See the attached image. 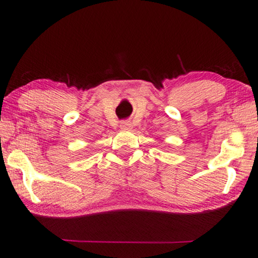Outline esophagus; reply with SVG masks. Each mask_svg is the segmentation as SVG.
Segmentation results:
<instances>
[{"label":"esophagus","mask_w":258,"mask_h":258,"mask_svg":"<svg viewBox=\"0 0 258 258\" xmlns=\"http://www.w3.org/2000/svg\"><path fill=\"white\" fill-rule=\"evenodd\" d=\"M132 122H130V121H128V120H126V121H122L121 122V124H120V128L122 129V130H130V129H132Z\"/></svg>","instance_id":"1"}]
</instances>
